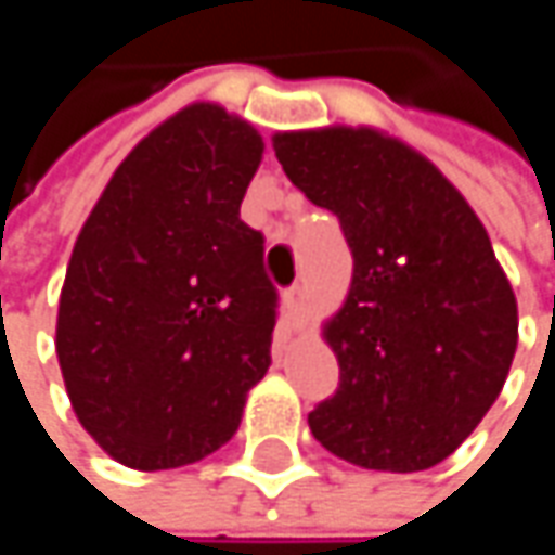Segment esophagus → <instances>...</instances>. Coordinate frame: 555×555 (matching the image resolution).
Segmentation results:
<instances>
[{"label": "esophagus", "instance_id": "obj_1", "mask_svg": "<svg viewBox=\"0 0 555 555\" xmlns=\"http://www.w3.org/2000/svg\"><path fill=\"white\" fill-rule=\"evenodd\" d=\"M282 298H285V308H288V314H292V318H298V311H301V301H305V288L295 282V285H288V288H285V295H282Z\"/></svg>", "mask_w": 555, "mask_h": 555}]
</instances>
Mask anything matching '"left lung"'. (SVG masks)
<instances>
[{"label":"left lung","instance_id":"obj_1","mask_svg":"<svg viewBox=\"0 0 555 555\" xmlns=\"http://www.w3.org/2000/svg\"><path fill=\"white\" fill-rule=\"evenodd\" d=\"M285 176L337 215L353 282L324 337L340 383L314 440L363 469L421 473L486 417L517 350V301L453 182L370 128L273 138Z\"/></svg>","mask_w":555,"mask_h":555}]
</instances>
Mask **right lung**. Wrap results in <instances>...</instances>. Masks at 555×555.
I'll list each match as a JSON object with an SVG mask.
<instances>
[{
    "instance_id": "add662e5",
    "label": "right lung",
    "mask_w": 555,
    "mask_h": 555,
    "mask_svg": "<svg viewBox=\"0 0 555 555\" xmlns=\"http://www.w3.org/2000/svg\"><path fill=\"white\" fill-rule=\"evenodd\" d=\"M260 157L247 121L189 105L125 157L76 237L56 360L79 424L131 469L224 447L273 363L279 292L241 221Z\"/></svg>"
}]
</instances>
